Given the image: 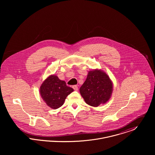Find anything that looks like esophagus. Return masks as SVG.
<instances>
[{"instance_id": "esophagus-1", "label": "esophagus", "mask_w": 155, "mask_h": 155, "mask_svg": "<svg viewBox=\"0 0 155 155\" xmlns=\"http://www.w3.org/2000/svg\"><path fill=\"white\" fill-rule=\"evenodd\" d=\"M73 88L74 91H78V87L77 85H73Z\"/></svg>"}]
</instances>
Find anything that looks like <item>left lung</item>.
<instances>
[{"label":"left lung","instance_id":"left-lung-1","mask_svg":"<svg viewBox=\"0 0 155 155\" xmlns=\"http://www.w3.org/2000/svg\"><path fill=\"white\" fill-rule=\"evenodd\" d=\"M112 91L109 77L100 70L89 71L86 81L80 88V93L86 103L94 107L106 103L110 99Z\"/></svg>","mask_w":155,"mask_h":155}]
</instances>
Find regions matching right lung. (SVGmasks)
<instances>
[{
    "instance_id": "obj_1",
    "label": "right lung",
    "mask_w": 155,
    "mask_h": 155,
    "mask_svg": "<svg viewBox=\"0 0 155 155\" xmlns=\"http://www.w3.org/2000/svg\"><path fill=\"white\" fill-rule=\"evenodd\" d=\"M67 87L65 81H61L57 76L51 75L42 84L40 93L46 104L53 109L60 107L67 96L73 91Z\"/></svg>"
}]
</instances>
